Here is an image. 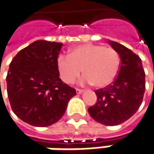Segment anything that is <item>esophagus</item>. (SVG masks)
Returning <instances> with one entry per match:
<instances>
[{
    "label": "esophagus",
    "mask_w": 154,
    "mask_h": 154,
    "mask_svg": "<svg viewBox=\"0 0 154 154\" xmlns=\"http://www.w3.org/2000/svg\"><path fill=\"white\" fill-rule=\"evenodd\" d=\"M76 91H77V94H81V93H83L84 91L83 90H81V89H76Z\"/></svg>",
    "instance_id": "1"
}]
</instances>
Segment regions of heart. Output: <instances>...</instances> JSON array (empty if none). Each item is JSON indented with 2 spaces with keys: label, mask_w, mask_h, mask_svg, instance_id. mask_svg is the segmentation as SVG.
Wrapping results in <instances>:
<instances>
[{
  "label": "heart",
  "mask_w": 154,
  "mask_h": 154,
  "mask_svg": "<svg viewBox=\"0 0 154 154\" xmlns=\"http://www.w3.org/2000/svg\"><path fill=\"white\" fill-rule=\"evenodd\" d=\"M119 54L112 48L97 44H81L73 47L69 55L60 54L56 66L60 77L72 84L79 77L81 69L85 75L83 84H92L96 88H105L117 77L120 69Z\"/></svg>",
  "instance_id": "b5f03b06"
}]
</instances>
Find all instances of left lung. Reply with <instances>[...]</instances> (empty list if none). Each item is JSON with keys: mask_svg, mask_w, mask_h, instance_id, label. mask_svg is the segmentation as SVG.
Segmentation results:
<instances>
[{"mask_svg": "<svg viewBox=\"0 0 154 154\" xmlns=\"http://www.w3.org/2000/svg\"><path fill=\"white\" fill-rule=\"evenodd\" d=\"M108 43L121 58L118 76L106 88L95 91L97 102L88 112L96 122L114 126L131 118L139 108L146 90V74L139 56L116 41Z\"/></svg>", "mask_w": 154, "mask_h": 154, "instance_id": "8db88e82", "label": "left lung"}]
</instances>
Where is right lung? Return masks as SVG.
<instances>
[{"instance_id":"1","label":"right lung","mask_w":154,"mask_h":154,"mask_svg":"<svg viewBox=\"0 0 154 154\" xmlns=\"http://www.w3.org/2000/svg\"><path fill=\"white\" fill-rule=\"evenodd\" d=\"M63 45L37 40L19 51L9 64L6 80L11 108L32 126L47 127L58 122L77 94L59 77L56 60Z\"/></svg>"}]
</instances>
